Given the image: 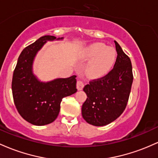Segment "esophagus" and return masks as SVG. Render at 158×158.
Returning <instances> with one entry per match:
<instances>
[{
  "label": "esophagus",
  "instance_id": "34e87169",
  "mask_svg": "<svg viewBox=\"0 0 158 158\" xmlns=\"http://www.w3.org/2000/svg\"><path fill=\"white\" fill-rule=\"evenodd\" d=\"M76 87H77V89L79 91H81V90H82L83 87H84V83L82 81H77V82H76Z\"/></svg>",
  "mask_w": 158,
  "mask_h": 158
}]
</instances>
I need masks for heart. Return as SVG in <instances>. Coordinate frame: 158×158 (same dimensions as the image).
Returning <instances> with one entry per match:
<instances>
[{
    "mask_svg": "<svg viewBox=\"0 0 158 158\" xmlns=\"http://www.w3.org/2000/svg\"><path fill=\"white\" fill-rule=\"evenodd\" d=\"M83 59L91 62L85 67V73L92 78H99L108 73L115 63L117 53L115 48L104 43H95L88 46L82 53Z\"/></svg>",
    "mask_w": 158,
    "mask_h": 158,
    "instance_id": "1",
    "label": "heart"
}]
</instances>
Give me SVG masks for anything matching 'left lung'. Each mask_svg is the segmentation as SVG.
I'll return each mask as SVG.
<instances>
[{"mask_svg": "<svg viewBox=\"0 0 158 158\" xmlns=\"http://www.w3.org/2000/svg\"><path fill=\"white\" fill-rule=\"evenodd\" d=\"M114 42L118 54L114 68L83 88L88 98L82 106V117L88 124L98 127L110 124L123 113L133 83L131 59L118 43Z\"/></svg>", "mask_w": 158, "mask_h": 158, "instance_id": "left-lung-1", "label": "left lung"}]
</instances>
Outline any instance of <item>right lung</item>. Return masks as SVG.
<instances>
[{
	"label": "right lung",
	"instance_id": "obj_1",
	"mask_svg": "<svg viewBox=\"0 0 158 158\" xmlns=\"http://www.w3.org/2000/svg\"><path fill=\"white\" fill-rule=\"evenodd\" d=\"M63 39L52 35L40 37L24 48L13 72L12 91L15 107L20 115L34 125L53 122L59 114L62 99L77 91L76 76L43 82L33 70L34 59L43 46L48 41Z\"/></svg>",
	"mask_w": 158,
	"mask_h": 158
}]
</instances>
